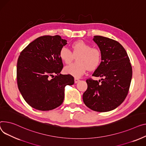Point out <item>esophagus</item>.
I'll return each instance as SVG.
<instances>
[{
    "instance_id": "esophagus-1",
    "label": "esophagus",
    "mask_w": 146,
    "mask_h": 146,
    "mask_svg": "<svg viewBox=\"0 0 146 146\" xmlns=\"http://www.w3.org/2000/svg\"><path fill=\"white\" fill-rule=\"evenodd\" d=\"M79 81H80V80H79V79H77V78H74V83H78Z\"/></svg>"
}]
</instances>
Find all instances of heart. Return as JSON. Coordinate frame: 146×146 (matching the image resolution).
<instances>
[{"instance_id": "heart-1", "label": "heart", "mask_w": 146, "mask_h": 146, "mask_svg": "<svg viewBox=\"0 0 146 146\" xmlns=\"http://www.w3.org/2000/svg\"><path fill=\"white\" fill-rule=\"evenodd\" d=\"M72 52L66 47H63L59 51L60 60L65 64H70L77 57L78 63L72 64L64 68V72L75 77H80L85 73L87 69L92 70L96 69L102 61V53L98 48L92 46L83 40L74 42L71 45Z\"/></svg>"}]
</instances>
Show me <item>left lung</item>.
Masks as SVG:
<instances>
[{"mask_svg":"<svg viewBox=\"0 0 146 146\" xmlns=\"http://www.w3.org/2000/svg\"><path fill=\"white\" fill-rule=\"evenodd\" d=\"M93 40L100 50L102 62L92 76L103 79L99 82L86 80L87 89L83 100L92 110L109 111L117 108L127 96L132 67L127 52L118 42L101 36H94Z\"/></svg>","mask_w":146,"mask_h":146,"instance_id":"left-lung-1","label":"left lung"}]
</instances>
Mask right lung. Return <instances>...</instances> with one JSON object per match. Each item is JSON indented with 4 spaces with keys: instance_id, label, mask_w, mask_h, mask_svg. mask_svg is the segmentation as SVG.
<instances>
[{
    "instance_id": "add662e5",
    "label": "right lung",
    "mask_w": 146,
    "mask_h": 146,
    "mask_svg": "<svg viewBox=\"0 0 146 146\" xmlns=\"http://www.w3.org/2000/svg\"><path fill=\"white\" fill-rule=\"evenodd\" d=\"M66 44L67 40L59 35L40 36L20 53L18 88L27 103L35 109L48 111L60 106L65 86L74 83L71 75L60 73L63 64L59 53Z\"/></svg>"
}]
</instances>
